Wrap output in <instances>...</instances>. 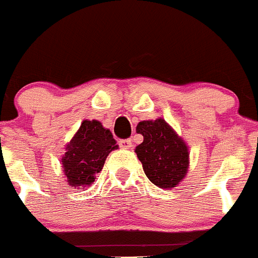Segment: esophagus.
<instances>
[{
    "mask_svg": "<svg viewBox=\"0 0 258 258\" xmlns=\"http://www.w3.org/2000/svg\"><path fill=\"white\" fill-rule=\"evenodd\" d=\"M118 145H120V147H121V149H131L133 143H132L131 138H126V140L120 141V142H118Z\"/></svg>",
    "mask_w": 258,
    "mask_h": 258,
    "instance_id": "1",
    "label": "esophagus"
}]
</instances>
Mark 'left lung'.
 I'll return each instance as SVG.
<instances>
[{"mask_svg":"<svg viewBox=\"0 0 258 258\" xmlns=\"http://www.w3.org/2000/svg\"><path fill=\"white\" fill-rule=\"evenodd\" d=\"M137 133L143 136L136 154L147 178L160 188L175 187L188 169L186 143L163 118L141 121Z\"/></svg>","mask_w":258,"mask_h":258,"instance_id":"obj_1","label":"left lung"}]
</instances>
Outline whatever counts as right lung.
<instances>
[{
    "label": "right lung",
    "instance_id": "obj_1",
    "mask_svg": "<svg viewBox=\"0 0 258 258\" xmlns=\"http://www.w3.org/2000/svg\"><path fill=\"white\" fill-rule=\"evenodd\" d=\"M116 149V141L108 129H104L97 120H84L61 157V168L68 184L75 188L93 184L108 154Z\"/></svg>",
    "mask_w": 258,
    "mask_h": 258
}]
</instances>
